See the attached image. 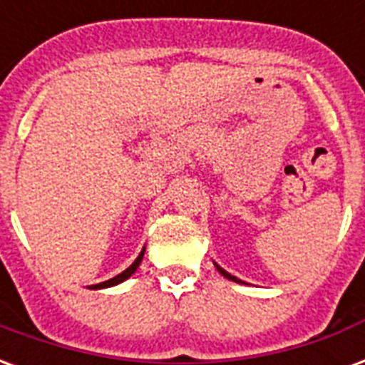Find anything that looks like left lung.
I'll return each mask as SVG.
<instances>
[{
    "label": "left lung",
    "instance_id": "8db88e82",
    "mask_svg": "<svg viewBox=\"0 0 365 365\" xmlns=\"http://www.w3.org/2000/svg\"><path fill=\"white\" fill-rule=\"evenodd\" d=\"M215 267H217V271L220 272V274H222V277H226V279H228V280H234V282H242V280L236 279V277H234V274H230V272H226V271H224L222 267L217 265V263H215Z\"/></svg>",
    "mask_w": 365,
    "mask_h": 365
}]
</instances>
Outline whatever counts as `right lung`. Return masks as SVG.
<instances>
[{"label": "right lung", "mask_w": 365, "mask_h": 365, "mask_svg": "<svg viewBox=\"0 0 365 365\" xmlns=\"http://www.w3.org/2000/svg\"><path fill=\"white\" fill-rule=\"evenodd\" d=\"M143 255H145V247H143V251L139 253V257L135 259L133 263H131V265H129L125 271L120 272V274H118V277H114V279L106 280V282H100V284H94V286H91V288H93V290H98V288H108V286H115V284H120V282H123V280H128L129 277H131V274L137 271V267L141 265Z\"/></svg>", "instance_id": "obj_1"}]
</instances>
